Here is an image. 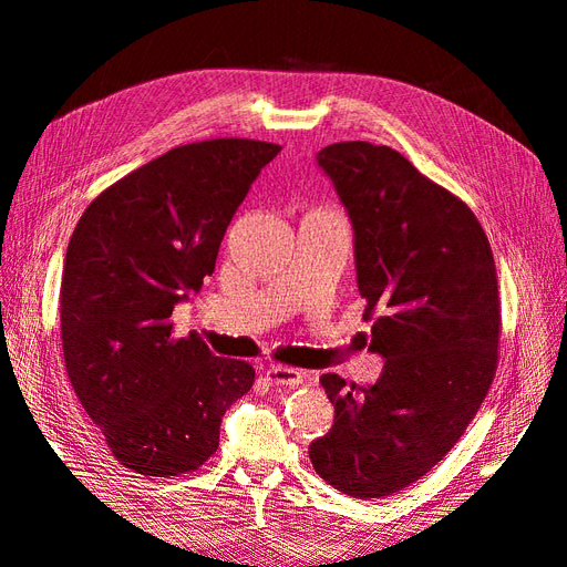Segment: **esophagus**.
I'll list each match as a JSON object with an SVG mask.
<instances>
[{
    "label": "esophagus",
    "mask_w": 567,
    "mask_h": 567,
    "mask_svg": "<svg viewBox=\"0 0 567 567\" xmlns=\"http://www.w3.org/2000/svg\"><path fill=\"white\" fill-rule=\"evenodd\" d=\"M265 379L269 381V385H300L302 383V373L298 369L290 367H267L265 369Z\"/></svg>",
    "instance_id": "obj_1"
}]
</instances>
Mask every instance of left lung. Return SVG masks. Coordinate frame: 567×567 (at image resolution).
Masks as SVG:
<instances>
[{"mask_svg":"<svg viewBox=\"0 0 567 567\" xmlns=\"http://www.w3.org/2000/svg\"><path fill=\"white\" fill-rule=\"evenodd\" d=\"M317 163L352 219L369 350L385 362L367 388L321 375L336 421L310 458L338 492L383 499L435 468L487 398L499 364L496 267L468 205L402 153L340 142Z\"/></svg>","mask_w":567,"mask_h":567,"instance_id":"1","label":"left lung"}]
</instances>
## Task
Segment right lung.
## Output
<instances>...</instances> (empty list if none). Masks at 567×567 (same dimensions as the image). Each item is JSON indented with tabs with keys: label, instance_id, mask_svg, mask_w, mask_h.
Returning <instances> with one entry per match:
<instances>
[{
	"label": "right lung",
	"instance_id": "obj_1",
	"mask_svg": "<svg viewBox=\"0 0 567 567\" xmlns=\"http://www.w3.org/2000/svg\"><path fill=\"white\" fill-rule=\"evenodd\" d=\"M281 151L255 140L184 144L101 192L71 236L61 340L71 385L113 456L146 477L198 471L255 369L173 336L175 305L215 271L221 238Z\"/></svg>",
	"mask_w": 567,
	"mask_h": 567
}]
</instances>
